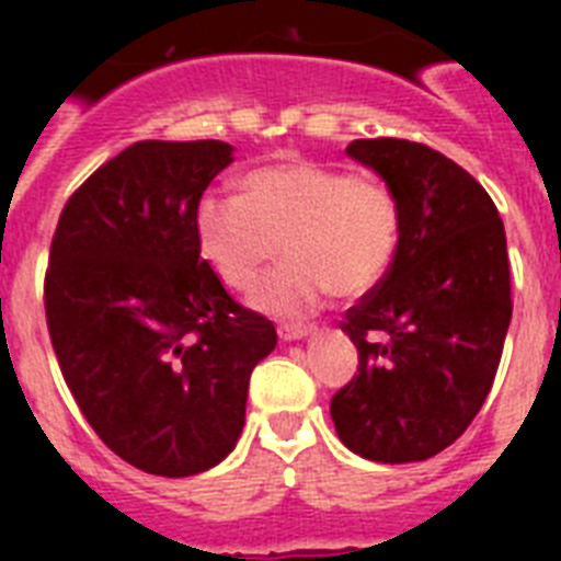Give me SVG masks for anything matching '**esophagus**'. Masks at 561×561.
Returning <instances> with one entry per match:
<instances>
[{"label": "esophagus", "mask_w": 561, "mask_h": 561, "mask_svg": "<svg viewBox=\"0 0 561 561\" xmlns=\"http://www.w3.org/2000/svg\"><path fill=\"white\" fill-rule=\"evenodd\" d=\"M311 331H314V325H309V323H280L277 325V334H280V340H286V342L304 340V336H309Z\"/></svg>", "instance_id": "obj_1"}]
</instances>
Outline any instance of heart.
Wrapping results in <instances>:
<instances>
[{"instance_id": "obj_1", "label": "heart", "mask_w": 561, "mask_h": 561, "mask_svg": "<svg viewBox=\"0 0 561 561\" xmlns=\"http://www.w3.org/2000/svg\"><path fill=\"white\" fill-rule=\"evenodd\" d=\"M241 191L244 199L205 196L193 225L205 261L232 289L255 284L284 244L286 266L252 291L257 309L304 314L331 291L365 295L388 272L401 230L388 185L297 160L247 173Z\"/></svg>"}]
</instances>
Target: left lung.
Here are the masks:
<instances>
[{
  "mask_svg": "<svg viewBox=\"0 0 561 561\" xmlns=\"http://www.w3.org/2000/svg\"><path fill=\"white\" fill-rule=\"evenodd\" d=\"M399 202V247L342 331L359 374L331 419L351 453L379 463L427 460L458 440L492 390L508 323L512 272L492 196L440 151L410 140H354Z\"/></svg>",
  "mask_w": 561,
  "mask_h": 561,
  "instance_id": "1",
  "label": "left lung"
}]
</instances>
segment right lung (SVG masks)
Masks as SVG:
<instances>
[{
	"instance_id": "1",
	"label": "right lung",
	"mask_w": 561,
	"mask_h": 561,
	"mask_svg": "<svg viewBox=\"0 0 561 561\" xmlns=\"http://www.w3.org/2000/svg\"><path fill=\"white\" fill-rule=\"evenodd\" d=\"M232 162L221 140H142L98 168L58 219L44 309L64 381L126 463L187 478L244 430L275 325L199 257L196 205Z\"/></svg>"
}]
</instances>
